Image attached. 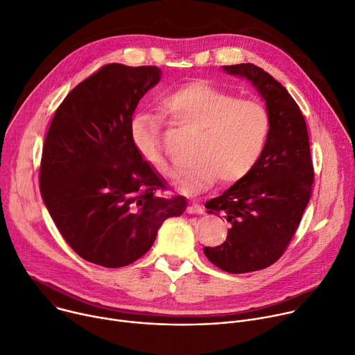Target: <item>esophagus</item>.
<instances>
[{"mask_svg":"<svg viewBox=\"0 0 355 355\" xmlns=\"http://www.w3.org/2000/svg\"><path fill=\"white\" fill-rule=\"evenodd\" d=\"M204 211L205 209L201 205H198V204H189L188 208H187L188 214H198L200 215V214H204Z\"/></svg>","mask_w":355,"mask_h":355,"instance_id":"esophagus-1","label":"esophagus"}]
</instances>
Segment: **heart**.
Wrapping results in <instances>:
<instances>
[{
    "instance_id": "b5f03b06",
    "label": "heart",
    "mask_w": 355,
    "mask_h": 355,
    "mask_svg": "<svg viewBox=\"0 0 355 355\" xmlns=\"http://www.w3.org/2000/svg\"><path fill=\"white\" fill-rule=\"evenodd\" d=\"M161 109L178 124L197 132L192 148L196 161L181 171L177 187L188 196L248 177L266 150L272 120L266 106L205 80L181 85L167 93ZM130 139L146 163L159 175L171 178L173 168L161 146L159 119L139 112L130 119Z\"/></svg>"
}]
</instances>
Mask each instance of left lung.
<instances>
[{"mask_svg":"<svg viewBox=\"0 0 355 355\" xmlns=\"http://www.w3.org/2000/svg\"><path fill=\"white\" fill-rule=\"evenodd\" d=\"M246 78L266 102L272 127L256 168L205 204L231 223L222 245L204 248L215 266L248 273L273 265L296 234L314 181L306 120L299 105L272 75L253 63L223 67Z\"/></svg>","mask_w":355,"mask_h":355,"instance_id":"left-lung-1","label":"left lung"}]
</instances>
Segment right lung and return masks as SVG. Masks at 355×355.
Returning <instances> with one entry per match:
<instances>
[{"label":"right lung","mask_w":355,"mask_h":355,"mask_svg":"<svg viewBox=\"0 0 355 355\" xmlns=\"http://www.w3.org/2000/svg\"><path fill=\"white\" fill-rule=\"evenodd\" d=\"M157 67L107 63L72 89L45 137L40 187L56 228L82 259L105 268L136 262L184 197L164 198L163 178L130 139V119L158 83Z\"/></svg>","instance_id":"right-lung-1"}]
</instances>
